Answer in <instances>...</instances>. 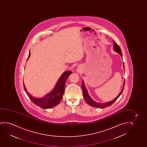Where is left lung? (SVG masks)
<instances>
[{"instance_id": "8db88e82", "label": "left lung", "mask_w": 147, "mask_h": 147, "mask_svg": "<svg viewBox=\"0 0 147 147\" xmlns=\"http://www.w3.org/2000/svg\"><path fill=\"white\" fill-rule=\"evenodd\" d=\"M113 50L120 55L121 57V58H123L122 53H121V49L119 48V47L118 46V45L117 44L116 42H115L114 40H113ZM123 68L125 69L124 64H123ZM124 86H125V80H124L123 83V88L122 89V90H121L119 95L114 99H113V100L111 101L107 102L99 103L95 101L94 100H93L91 98V97L89 96L88 93V91L87 90L86 86H85L84 82L83 81H82V89L83 97H84L85 100L86 101V102L89 105L91 106V107H97V108H101V109H104L105 107H109V106H111V105L113 104V103L115 102V101L117 100V98L121 94V93H122L123 90Z\"/></svg>"}]
</instances>
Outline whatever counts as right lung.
Returning a JSON list of instances; mask_svg holds the SVG:
<instances>
[{
    "label": "right lung",
    "mask_w": 147,
    "mask_h": 147,
    "mask_svg": "<svg viewBox=\"0 0 147 147\" xmlns=\"http://www.w3.org/2000/svg\"><path fill=\"white\" fill-rule=\"evenodd\" d=\"M30 51L26 61L30 58ZM71 73L72 72L70 70L65 71L61 76L60 78L59 79L56 84L52 90L42 97H36L29 93L26 90L24 82L23 81L24 90L30 100L37 106L44 109H51L58 105L62 98L64 92L65 86L67 79Z\"/></svg>",
    "instance_id": "obj_1"
}]
</instances>
